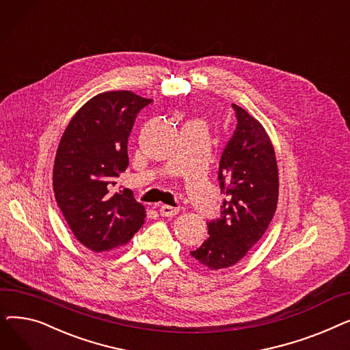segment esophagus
I'll return each instance as SVG.
<instances>
[{
	"label": "esophagus",
	"instance_id": "obj_1",
	"mask_svg": "<svg viewBox=\"0 0 350 350\" xmlns=\"http://www.w3.org/2000/svg\"><path fill=\"white\" fill-rule=\"evenodd\" d=\"M159 211H160V215H163V217H174L180 210H178V207H172V206H167V204H163V206H160Z\"/></svg>",
	"mask_w": 350,
	"mask_h": 350
}]
</instances>
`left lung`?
Returning a JSON list of instances; mask_svg holds the SVG:
<instances>
[{
  "label": "left lung",
  "instance_id": "left-lung-1",
  "mask_svg": "<svg viewBox=\"0 0 350 350\" xmlns=\"http://www.w3.org/2000/svg\"><path fill=\"white\" fill-rule=\"evenodd\" d=\"M237 127L219 160L226 196L221 218L207 224L208 238L191 256L211 271L235 265L261 240L277 210L280 178L273 146L264 126L232 103Z\"/></svg>",
  "mask_w": 350,
  "mask_h": 350
}]
</instances>
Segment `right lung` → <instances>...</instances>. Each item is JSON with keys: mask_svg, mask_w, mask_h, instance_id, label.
<instances>
[{"mask_svg": "<svg viewBox=\"0 0 350 350\" xmlns=\"http://www.w3.org/2000/svg\"><path fill=\"white\" fill-rule=\"evenodd\" d=\"M152 102L131 90L103 92L75 113L53 163L55 200L77 240L103 252L127 244L144 223V206L131 190L113 191L129 165L127 139Z\"/></svg>", "mask_w": 350, "mask_h": 350, "instance_id": "obj_1", "label": "right lung"}]
</instances>
